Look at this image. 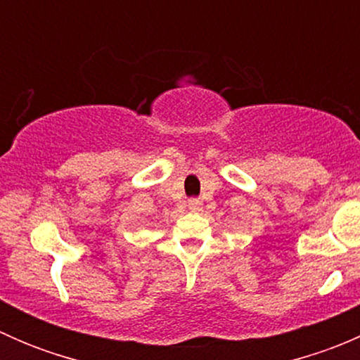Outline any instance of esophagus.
I'll use <instances>...</instances> for the list:
<instances>
[{
    "label": "esophagus",
    "instance_id": "1",
    "mask_svg": "<svg viewBox=\"0 0 360 360\" xmlns=\"http://www.w3.org/2000/svg\"><path fill=\"white\" fill-rule=\"evenodd\" d=\"M188 209L193 210V212L200 210L202 209V200H200V198H190V200H188Z\"/></svg>",
    "mask_w": 360,
    "mask_h": 360
}]
</instances>
